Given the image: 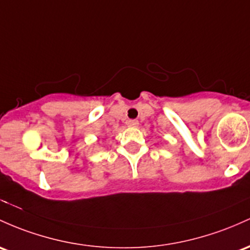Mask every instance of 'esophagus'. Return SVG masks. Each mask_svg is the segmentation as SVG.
<instances>
[{"label":"esophagus","instance_id":"obj_1","mask_svg":"<svg viewBox=\"0 0 250 250\" xmlns=\"http://www.w3.org/2000/svg\"><path fill=\"white\" fill-rule=\"evenodd\" d=\"M127 125H128V127H138L139 122L136 120H129L127 122Z\"/></svg>","mask_w":250,"mask_h":250}]
</instances>
